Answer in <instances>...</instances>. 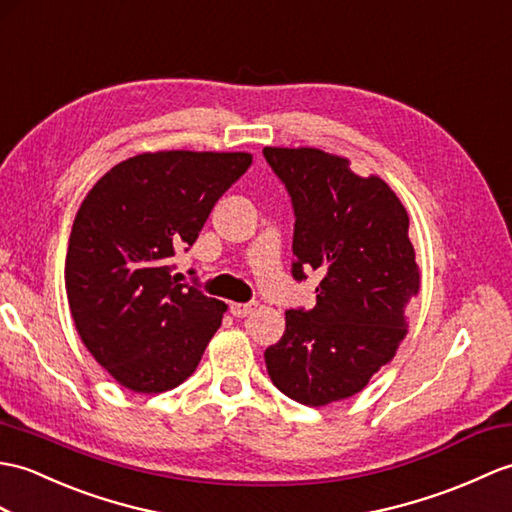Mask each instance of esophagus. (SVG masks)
<instances>
[{"label":"esophagus","mask_w":512,"mask_h":512,"mask_svg":"<svg viewBox=\"0 0 512 512\" xmlns=\"http://www.w3.org/2000/svg\"><path fill=\"white\" fill-rule=\"evenodd\" d=\"M257 303H231V314L235 318H246L248 314L255 312Z\"/></svg>","instance_id":"34e87169"}]
</instances>
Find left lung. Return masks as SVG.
<instances>
[{
  "mask_svg": "<svg viewBox=\"0 0 512 512\" xmlns=\"http://www.w3.org/2000/svg\"><path fill=\"white\" fill-rule=\"evenodd\" d=\"M292 200V277L316 270L312 310L285 312V334L266 349V368L283 395L327 406L360 392L395 355L419 292L408 213L379 176L316 148H264Z\"/></svg>",
  "mask_w": 512,
  "mask_h": 512,
  "instance_id": "8db88e82",
  "label": "left lung"
}]
</instances>
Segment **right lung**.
<instances>
[{
    "label": "right lung",
    "instance_id": "obj_1",
    "mask_svg": "<svg viewBox=\"0 0 512 512\" xmlns=\"http://www.w3.org/2000/svg\"><path fill=\"white\" fill-rule=\"evenodd\" d=\"M248 152H144L117 163L76 213L65 259L71 316L115 382L163 392L196 371L227 305L172 275Z\"/></svg>",
    "mask_w": 512,
    "mask_h": 512
}]
</instances>
